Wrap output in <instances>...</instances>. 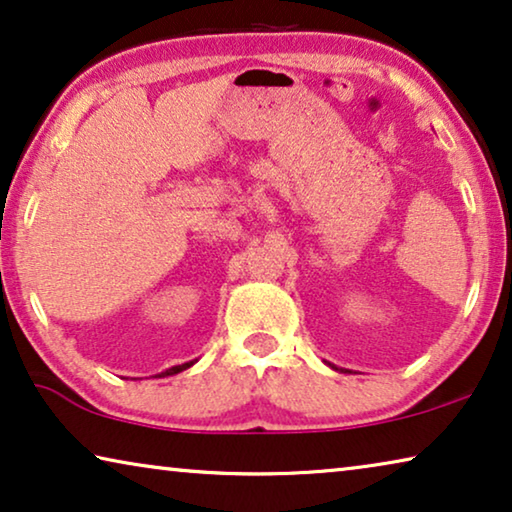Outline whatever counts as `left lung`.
<instances>
[{
    "label": "left lung",
    "instance_id": "obj_1",
    "mask_svg": "<svg viewBox=\"0 0 512 512\" xmlns=\"http://www.w3.org/2000/svg\"><path fill=\"white\" fill-rule=\"evenodd\" d=\"M329 365H331V368H333V370H340V372H347V370H342V368H335V365H333V363H329Z\"/></svg>",
    "mask_w": 512,
    "mask_h": 512
}]
</instances>
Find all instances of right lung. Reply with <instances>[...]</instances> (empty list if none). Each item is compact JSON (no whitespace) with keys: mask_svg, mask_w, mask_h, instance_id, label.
Instances as JSON below:
<instances>
[{"mask_svg":"<svg viewBox=\"0 0 512 512\" xmlns=\"http://www.w3.org/2000/svg\"><path fill=\"white\" fill-rule=\"evenodd\" d=\"M197 361V358H195ZM195 361H188V363H181V365H172L170 370H165V372H160L158 377H172V375H177V372H181V370H186V368H190V365H193Z\"/></svg>","mask_w":512,"mask_h":512,"instance_id":"obj_1","label":"right lung"}]
</instances>
